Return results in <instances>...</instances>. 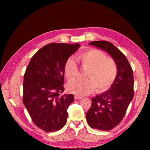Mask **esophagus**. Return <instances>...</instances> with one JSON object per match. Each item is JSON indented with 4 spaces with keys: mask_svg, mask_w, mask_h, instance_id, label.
I'll return each instance as SVG.
<instances>
[{
    "mask_svg": "<svg viewBox=\"0 0 150 150\" xmlns=\"http://www.w3.org/2000/svg\"><path fill=\"white\" fill-rule=\"evenodd\" d=\"M82 99V97L81 96H77V95H75L74 96V99H76V100H77V99Z\"/></svg>",
    "mask_w": 150,
    "mask_h": 150,
    "instance_id": "1",
    "label": "esophagus"
}]
</instances>
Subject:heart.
Listing matches in <instances>:
<instances>
[{"label": "heart", "mask_w": 150, "mask_h": 150, "mask_svg": "<svg viewBox=\"0 0 150 150\" xmlns=\"http://www.w3.org/2000/svg\"><path fill=\"white\" fill-rule=\"evenodd\" d=\"M81 68L86 70L85 80L74 81L66 86L68 92L77 96H85L96 89L98 93L106 91L115 81L117 66L112 58L108 57L101 50L91 48L77 57ZM63 72L67 81H73L78 74V67L72 58H68L63 66Z\"/></svg>", "instance_id": "obj_1"}]
</instances>
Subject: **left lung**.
<instances>
[{
    "mask_svg": "<svg viewBox=\"0 0 150 150\" xmlns=\"http://www.w3.org/2000/svg\"><path fill=\"white\" fill-rule=\"evenodd\" d=\"M89 44L106 51L117 66V75L111 88L92 98L91 106L86 115L92 128L109 131L120 123L133 98V71L125 54L112 43L97 40Z\"/></svg>",
    "mask_w": 150,
    "mask_h": 150,
    "instance_id": "1",
    "label": "left lung"
}]
</instances>
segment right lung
<instances>
[{
  "mask_svg": "<svg viewBox=\"0 0 150 150\" xmlns=\"http://www.w3.org/2000/svg\"><path fill=\"white\" fill-rule=\"evenodd\" d=\"M80 46L47 44L32 57L25 70L22 101L34 123L46 132L61 129L67 121V110L74 96L60 95L64 91L63 66Z\"/></svg>",
  "mask_w": 150,
  "mask_h": 150,
  "instance_id": "add662e5",
  "label": "right lung"
}]
</instances>
